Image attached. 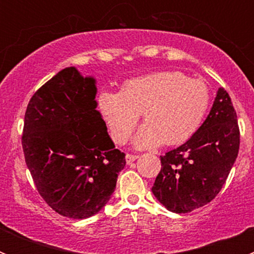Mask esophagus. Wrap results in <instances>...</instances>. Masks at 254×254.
<instances>
[{
    "instance_id": "1",
    "label": "esophagus",
    "mask_w": 254,
    "mask_h": 254,
    "mask_svg": "<svg viewBox=\"0 0 254 254\" xmlns=\"http://www.w3.org/2000/svg\"><path fill=\"white\" fill-rule=\"evenodd\" d=\"M137 158H138V155L127 154V155H126V161H127V164H131L132 161H134Z\"/></svg>"
}]
</instances>
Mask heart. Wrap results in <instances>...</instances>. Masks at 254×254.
<instances>
[{"mask_svg":"<svg viewBox=\"0 0 254 254\" xmlns=\"http://www.w3.org/2000/svg\"><path fill=\"white\" fill-rule=\"evenodd\" d=\"M210 103L207 84L179 71L132 78L121 91L104 90L96 98L98 111L117 143L128 140L143 112L146 123L134 137L140 149L185 143L202 126Z\"/></svg>","mask_w":254,"mask_h":254,"instance_id":"1","label":"heart"}]
</instances>
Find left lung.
I'll list each match as a JSON object with an SVG mask.
<instances>
[{
	"label": "left lung",
	"mask_w": 254,
	"mask_h": 254,
	"mask_svg": "<svg viewBox=\"0 0 254 254\" xmlns=\"http://www.w3.org/2000/svg\"><path fill=\"white\" fill-rule=\"evenodd\" d=\"M241 133L232 99L220 87L210 114L186 143L160 156L151 190L172 212L186 214L207 205L225 185L238 156Z\"/></svg>",
	"instance_id": "left-lung-1"
}]
</instances>
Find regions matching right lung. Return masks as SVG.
<instances>
[{"label":"right lung","instance_id":"add662e5","mask_svg":"<svg viewBox=\"0 0 254 254\" xmlns=\"http://www.w3.org/2000/svg\"><path fill=\"white\" fill-rule=\"evenodd\" d=\"M95 95V80L67 67L35 91L25 112L22 151L35 187L49 207L71 219L99 212L126 165Z\"/></svg>","mask_w":254,"mask_h":254}]
</instances>
